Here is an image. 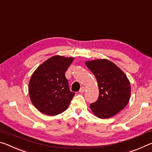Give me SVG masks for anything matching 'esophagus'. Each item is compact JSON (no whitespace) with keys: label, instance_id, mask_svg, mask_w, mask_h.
<instances>
[{"label":"esophagus","instance_id":"34e87169","mask_svg":"<svg viewBox=\"0 0 152 152\" xmlns=\"http://www.w3.org/2000/svg\"><path fill=\"white\" fill-rule=\"evenodd\" d=\"M84 91H85V87L82 86L81 88H80V89L79 92H80V93H82V92H84Z\"/></svg>","mask_w":152,"mask_h":152}]
</instances>
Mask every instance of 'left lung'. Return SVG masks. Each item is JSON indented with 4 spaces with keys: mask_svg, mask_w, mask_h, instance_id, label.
<instances>
[{
    "mask_svg": "<svg viewBox=\"0 0 152 152\" xmlns=\"http://www.w3.org/2000/svg\"><path fill=\"white\" fill-rule=\"evenodd\" d=\"M86 65L96 77L99 89V98L90 105L91 109L101 119L114 116L129 101V81L119 68L108 60L88 61Z\"/></svg>",
    "mask_w": 152,
    "mask_h": 152,
    "instance_id": "left-lung-1",
    "label": "left lung"
}]
</instances>
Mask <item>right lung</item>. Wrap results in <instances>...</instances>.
<instances>
[{"label":"right lung","mask_w":152,"mask_h":152,"mask_svg":"<svg viewBox=\"0 0 152 152\" xmlns=\"http://www.w3.org/2000/svg\"><path fill=\"white\" fill-rule=\"evenodd\" d=\"M73 58L53 56L36 69L31 78V101L41 113L56 115L68 109L75 93L70 91L65 72Z\"/></svg>","instance_id":"add662e5"}]
</instances>
